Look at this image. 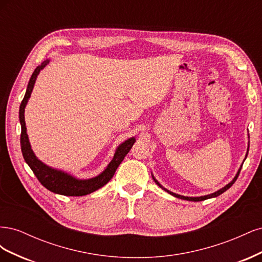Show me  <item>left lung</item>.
I'll return each instance as SVG.
<instances>
[{
	"label": "left lung",
	"instance_id": "left-lung-1",
	"mask_svg": "<svg viewBox=\"0 0 262 262\" xmlns=\"http://www.w3.org/2000/svg\"><path fill=\"white\" fill-rule=\"evenodd\" d=\"M248 150H249V144H248V148H247V153H246V157H247V155H248ZM246 157H245V160H246ZM244 164V163H243ZM242 167H243V165H241V167H239V169H238V171H237V173H236V176L234 177V179L229 182V184H227L225 187H223L222 189H220V190H217V191H215L214 193H211V194H207V195H201V196H185V195H180V194H177V193H173V192H171V191H169V190H167L166 188H164L160 182H158L156 179H155V177L152 175V177H153V179H154V181L156 182V185L158 186V187H161L163 190H165L166 192H168L169 194H171V195H173V196H176V198H179V199H182V200H188V201H203V200H207V199H211V198H215V196H217V195H220V194H222L223 192H225L227 189H229L231 188L232 186H233V184L234 182L236 181V179H237V177H238V175H239V172H241V169H242Z\"/></svg>",
	"mask_w": 262,
	"mask_h": 262
}]
</instances>
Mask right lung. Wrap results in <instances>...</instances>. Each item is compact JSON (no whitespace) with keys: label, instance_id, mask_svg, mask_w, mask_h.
<instances>
[{"label":"right lung","instance_id":"1","mask_svg":"<svg viewBox=\"0 0 262 262\" xmlns=\"http://www.w3.org/2000/svg\"><path fill=\"white\" fill-rule=\"evenodd\" d=\"M50 62L49 59L45 60L40 66H38L33 75H31L30 80L27 85L26 94L24 96V99L21 100V104L19 107V122L21 125V133H20V147L21 153L24 156V160L28 164L30 169L33 170L37 179L40 181V184L50 190L51 192L62 194V195H70V196H81L90 194L94 191H96L99 188L104 187L107 182L112 179L115 175L117 168L121 162L124 160L125 155L130 152L131 147L133 146L134 142H136V138L132 137L119 145L116 149L114 158L108 164L106 169L99 173L98 176L93 177L90 179H78L70 173L59 170L50 167V166L46 165L40 160H38V157L35 155L34 150L31 149L26 123H25V108L28 102V99L30 98L31 92H33L34 85L36 83L37 76L40 73V71L48 64Z\"/></svg>","mask_w":262,"mask_h":262}]
</instances>
